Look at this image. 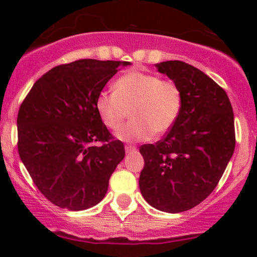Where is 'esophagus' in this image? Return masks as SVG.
<instances>
[{"mask_svg":"<svg viewBox=\"0 0 257 257\" xmlns=\"http://www.w3.org/2000/svg\"><path fill=\"white\" fill-rule=\"evenodd\" d=\"M137 152V148L134 145H125V153L126 154H133Z\"/></svg>","mask_w":257,"mask_h":257,"instance_id":"esophagus-1","label":"esophagus"}]
</instances>
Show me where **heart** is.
<instances>
[{"label": "heart", "instance_id": "obj_1", "mask_svg": "<svg viewBox=\"0 0 257 257\" xmlns=\"http://www.w3.org/2000/svg\"><path fill=\"white\" fill-rule=\"evenodd\" d=\"M181 105L180 88L174 82L137 69L119 77L114 92L102 90L95 99L98 115L112 131L120 126L131 109L132 120L115 133L123 142L164 136L177 123Z\"/></svg>", "mask_w": 257, "mask_h": 257}]
</instances>
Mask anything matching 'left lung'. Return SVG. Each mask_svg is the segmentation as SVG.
Returning <instances> with one entry per match:
<instances>
[{"label":"left lung","mask_w":257,"mask_h":257,"mask_svg":"<svg viewBox=\"0 0 257 257\" xmlns=\"http://www.w3.org/2000/svg\"><path fill=\"white\" fill-rule=\"evenodd\" d=\"M180 88L177 123L157 144L142 145L139 188L149 205L181 212L216 188L235 149L234 112L226 92L200 69L181 61L155 64Z\"/></svg>","instance_id":"1"}]
</instances>
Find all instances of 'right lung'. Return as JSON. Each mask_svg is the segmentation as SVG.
<instances>
[{
	"mask_svg": "<svg viewBox=\"0 0 257 257\" xmlns=\"http://www.w3.org/2000/svg\"><path fill=\"white\" fill-rule=\"evenodd\" d=\"M129 64L79 59L57 66L33 84L21 104L18 154L38 190L54 205L79 211L107 194L125 150L103 124L95 99L118 69Z\"/></svg>",
	"mask_w": 257,
	"mask_h": 257,
	"instance_id": "1",
	"label": "right lung"
}]
</instances>
